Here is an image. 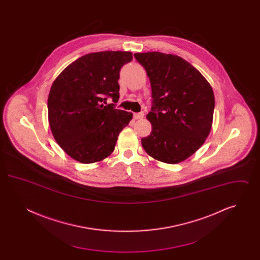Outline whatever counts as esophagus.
<instances>
[{"mask_svg": "<svg viewBox=\"0 0 260 260\" xmlns=\"http://www.w3.org/2000/svg\"><path fill=\"white\" fill-rule=\"evenodd\" d=\"M144 117V113L143 112H139V113H135L134 114V118L138 120V119H142Z\"/></svg>", "mask_w": 260, "mask_h": 260, "instance_id": "34e87169", "label": "esophagus"}]
</instances>
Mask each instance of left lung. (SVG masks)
Masks as SVG:
<instances>
[{
	"mask_svg": "<svg viewBox=\"0 0 260 260\" xmlns=\"http://www.w3.org/2000/svg\"><path fill=\"white\" fill-rule=\"evenodd\" d=\"M152 88L147 119L151 135L141 139L152 158L177 164L193 155L210 134L214 95L209 82L180 56L158 51L135 53Z\"/></svg>",
	"mask_w": 260,
	"mask_h": 260,
	"instance_id": "1",
	"label": "left lung"
}]
</instances>
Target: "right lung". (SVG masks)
<instances>
[{
    "label": "right lung",
    "mask_w": 260,
    "mask_h": 260,
    "mask_svg": "<svg viewBox=\"0 0 260 260\" xmlns=\"http://www.w3.org/2000/svg\"><path fill=\"white\" fill-rule=\"evenodd\" d=\"M132 60L129 51L88 53L68 65L53 82L48 99L50 129L76 161L91 164L108 157L133 119L131 112L115 108L120 70ZM108 97L113 103L105 106Z\"/></svg>",
    "instance_id": "obj_1"
}]
</instances>
